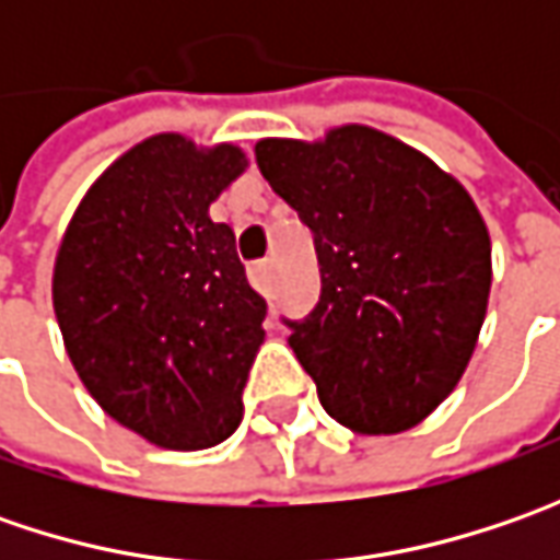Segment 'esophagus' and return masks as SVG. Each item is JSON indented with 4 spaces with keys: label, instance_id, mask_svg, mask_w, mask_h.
Wrapping results in <instances>:
<instances>
[{
    "label": "esophagus",
    "instance_id": "34e87169",
    "mask_svg": "<svg viewBox=\"0 0 560 560\" xmlns=\"http://www.w3.org/2000/svg\"><path fill=\"white\" fill-rule=\"evenodd\" d=\"M248 280H252V287L258 292H270V265L268 261H258V265H252L248 268Z\"/></svg>",
    "mask_w": 560,
    "mask_h": 560
}]
</instances>
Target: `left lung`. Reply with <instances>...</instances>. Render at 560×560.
Here are the masks:
<instances>
[{"mask_svg": "<svg viewBox=\"0 0 560 560\" xmlns=\"http://www.w3.org/2000/svg\"><path fill=\"white\" fill-rule=\"evenodd\" d=\"M255 162L314 233L320 302L290 346L324 411L352 433H401L458 386L492 287L470 192L415 145L368 124L268 137Z\"/></svg>", "mask_w": 560, "mask_h": 560, "instance_id": "8db88e82", "label": "left lung"}]
</instances>
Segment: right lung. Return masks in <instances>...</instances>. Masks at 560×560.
<instances>
[{
    "instance_id": "obj_1",
    "label": "right lung",
    "mask_w": 560,
    "mask_h": 560,
    "mask_svg": "<svg viewBox=\"0 0 560 560\" xmlns=\"http://www.w3.org/2000/svg\"><path fill=\"white\" fill-rule=\"evenodd\" d=\"M246 167L233 142L155 133L98 174L55 255L52 308L77 376L159 448H211L243 420L268 302L208 208Z\"/></svg>"
}]
</instances>
